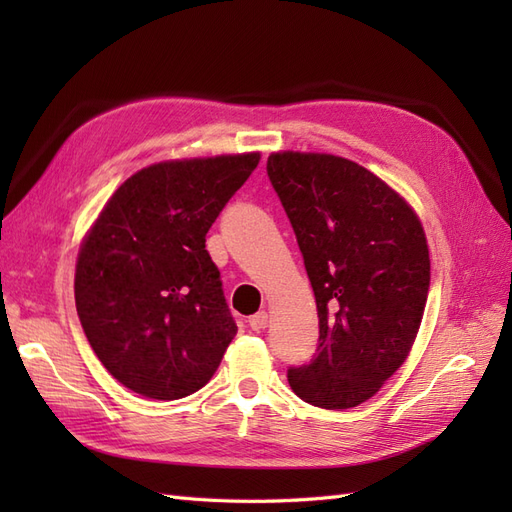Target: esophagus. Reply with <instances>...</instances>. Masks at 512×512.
I'll return each mask as SVG.
<instances>
[{
    "mask_svg": "<svg viewBox=\"0 0 512 512\" xmlns=\"http://www.w3.org/2000/svg\"><path fill=\"white\" fill-rule=\"evenodd\" d=\"M250 327H252V331H262V329H267V324H269V314L267 312H258V314H254V316H250Z\"/></svg>",
    "mask_w": 512,
    "mask_h": 512,
    "instance_id": "34e87169",
    "label": "esophagus"
}]
</instances>
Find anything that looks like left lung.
Listing matches in <instances>:
<instances>
[{"label": "left lung", "instance_id": "obj_1", "mask_svg": "<svg viewBox=\"0 0 512 512\" xmlns=\"http://www.w3.org/2000/svg\"><path fill=\"white\" fill-rule=\"evenodd\" d=\"M267 175L292 224L318 307L314 359L290 389L327 410L374 397L404 365L429 292L421 222L367 168L329 153H271Z\"/></svg>", "mask_w": 512, "mask_h": 512}]
</instances>
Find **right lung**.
Returning a JSON list of instances; mask_svg holds the SVG:
<instances>
[{
  "instance_id": "right-lung-1",
  "label": "right lung",
  "mask_w": 512,
  "mask_h": 512,
  "mask_svg": "<svg viewBox=\"0 0 512 512\" xmlns=\"http://www.w3.org/2000/svg\"><path fill=\"white\" fill-rule=\"evenodd\" d=\"M260 153L160 162L111 196L81 245L76 312L108 374L149 399L211 380L237 335L205 237Z\"/></svg>"
}]
</instances>
